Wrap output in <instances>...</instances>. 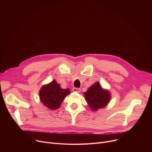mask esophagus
<instances>
[{
    "mask_svg": "<svg viewBox=\"0 0 152 152\" xmlns=\"http://www.w3.org/2000/svg\"><path fill=\"white\" fill-rule=\"evenodd\" d=\"M73 92H79L81 91V89H79V88H76V87H74L73 89Z\"/></svg>",
    "mask_w": 152,
    "mask_h": 152,
    "instance_id": "esophagus-1",
    "label": "esophagus"
}]
</instances>
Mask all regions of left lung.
<instances>
[{
	"label": "left lung",
	"instance_id": "obj_1",
	"mask_svg": "<svg viewBox=\"0 0 152 152\" xmlns=\"http://www.w3.org/2000/svg\"><path fill=\"white\" fill-rule=\"evenodd\" d=\"M84 97L89 107L93 111L105 108L111 100V94L109 91L102 88L99 82L91 86L84 93Z\"/></svg>",
	"mask_w": 152,
	"mask_h": 152
}]
</instances>
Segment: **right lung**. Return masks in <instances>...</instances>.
I'll return each mask as SVG.
<instances>
[{"label": "right lung", "instance_id": "right-lung-1", "mask_svg": "<svg viewBox=\"0 0 152 152\" xmlns=\"http://www.w3.org/2000/svg\"><path fill=\"white\" fill-rule=\"evenodd\" d=\"M69 89H64L55 80L42 86L39 91L40 100L44 106L50 110H57L60 107L62 102L70 94Z\"/></svg>", "mask_w": 152, "mask_h": 152}]
</instances>
